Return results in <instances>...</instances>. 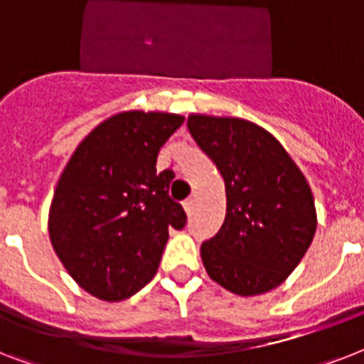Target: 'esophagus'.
I'll list each match as a JSON object with an SVG mask.
<instances>
[{
    "instance_id": "34e87169",
    "label": "esophagus",
    "mask_w": 364,
    "mask_h": 364,
    "mask_svg": "<svg viewBox=\"0 0 364 364\" xmlns=\"http://www.w3.org/2000/svg\"><path fill=\"white\" fill-rule=\"evenodd\" d=\"M183 208H185V211H187V213H191L194 208V200L193 198L185 200V202H183Z\"/></svg>"
}]
</instances>
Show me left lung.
<instances>
[{
  "mask_svg": "<svg viewBox=\"0 0 364 364\" xmlns=\"http://www.w3.org/2000/svg\"><path fill=\"white\" fill-rule=\"evenodd\" d=\"M187 126L215 162L227 191L225 223L200 247L205 270L242 296L277 287L316 234V205L306 177L282 143L255 122L191 115Z\"/></svg>",
  "mask_w": 364,
  "mask_h": 364,
  "instance_id": "1",
  "label": "left lung"
}]
</instances>
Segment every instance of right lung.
Here are the masks:
<instances>
[{
  "label": "right lung",
  "mask_w": 364,
  "mask_h": 364,
  "mask_svg": "<svg viewBox=\"0 0 364 364\" xmlns=\"http://www.w3.org/2000/svg\"><path fill=\"white\" fill-rule=\"evenodd\" d=\"M185 117L124 111L71 154L48 213L53 247L70 276L102 300L130 299L159 270L168 230L187 213L170 198L173 171L156 156Z\"/></svg>",
  "instance_id": "1"
}]
</instances>
